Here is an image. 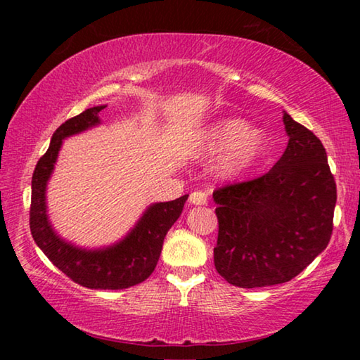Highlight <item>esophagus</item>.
I'll list each match as a JSON object with an SVG mask.
<instances>
[{"label":"esophagus","mask_w":360,"mask_h":360,"mask_svg":"<svg viewBox=\"0 0 360 360\" xmlns=\"http://www.w3.org/2000/svg\"><path fill=\"white\" fill-rule=\"evenodd\" d=\"M188 200H191L192 205H206V202H208V193L205 191H195L191 193Z\"/></svg>","instance_id":"obj_1"}]
</instances>
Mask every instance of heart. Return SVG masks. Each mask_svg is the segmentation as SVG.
<instances>
[{
	"label": "heart",
	"instance_id": "1",
	"mask_svg": "<svg viewBox=\"0 0 360 360\" xmlns=\"http://www.w3.org/2000/svg\"><path fill=\"white\" fill-rule=\"evenodd\" d=\"M266 139L264 133L251 130L241 119H221L203 131L200 150L205 155L222 154L217 172L225 178L246 173L265 154Z\"/></svg>",
	"mask_w": 360,
	"mask_h": 360
}]
</instances>
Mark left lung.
Wrapping results in <instances>:
<instances>
[{"instance_id":"left-lung-1","label":"left lung","mask_w":360,"mask_h":360,"mask_svg":"<svg viewBox=\"0 0 360 360\" xmlns=\"http://www.w3.org/2000/svg\"><path fill=\"white\" fill-rule=\"evenodd\" d=\"M289 143L270 172L217 187L214 265L238 288L288 283L327 248L337 203L321 139L284 112Z\"/></svg>"}]
</instances>
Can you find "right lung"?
Instances as JSON below:
<instances>
[{
  "label": "right lung",
  "instance_id": "obj_1",
  "mask_svg": "<svg viewBox=\"0 0 360 360\" xmlns=\"http://www.w3.org/2000/svg\"><path fill=\"white\" fill-rule=\"evenodd\" d=\"M106 106L85 109L58 127L51 146L42 155L32 178L30 230L33 240L47 259L72 281L89 289H127L148 279L158 262L165 235L178 221L188 195L173 202L155 203L146 210L136 227L117 245L98 251H87L70 245L53 233L46 212V184L51 178L63 138L87 130L100 122Z\"/></svg>",
  "mask_w": 360,
  "mask_h": 360
}]
</instances>
